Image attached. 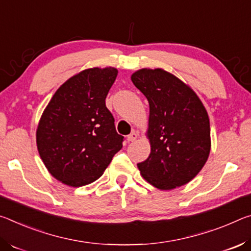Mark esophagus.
<instances>
[{
    "label": "esophagus",
    "instance_id": "34e87169",
    "mask_svg": "<svg viewBox=\"0 0 251 251\" xmlns=\"http://www.w3.org/2000/svg\"><path fill=\"white\" fill-rule=\"evenodd\" d=\"M138 137H139V134H138L137 132H134V131H133V132H131V133L128 135V141H129V142H133L134 140H137Z\"/></svg>",
    "mask_w": 251,
    "mask_h": 251
}]
</instances>
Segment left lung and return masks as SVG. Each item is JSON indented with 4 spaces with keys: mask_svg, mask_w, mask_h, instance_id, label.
<instances>
[{
    "mask_svg": "<svg viewBox=\"0 0 251 251\" xmlns=\"http://www.w3.org/2000/svg\"><path fill=\"white\" fill-rule=\"evenodd\" d=\"M149 102L147 137L151 152L138 163L141 176L160 190L190 182L210 153V122L196 92L163 69H141L131 75Z\"/></svg>",
    "mask_w": 251,
    "mask_h": 251,
    "instance_id": "obj_1",
    "label": "left lung"
}]
</instances>
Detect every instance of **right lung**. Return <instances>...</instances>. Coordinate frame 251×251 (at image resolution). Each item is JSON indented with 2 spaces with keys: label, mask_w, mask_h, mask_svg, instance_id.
<instances>
[{
  "label": "right lung",
  "mask_w": 251,
  "mask_h": 251,
  "mask_svg": "<svg viewBox=\"0 0 251 251\" xmlns=\"http://www.w3.org/2000/svg\"><path fill=\"white\" fill-rule=\"evenodd\" d=\"M118 70L91 68L67 80L44 109L36 146L49 172L70 187L100 178L122 148L105 98Z\"/></svg>",
  "instance_id": "right-lung-1"
}]
</instances>
